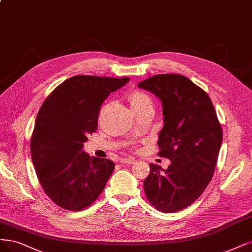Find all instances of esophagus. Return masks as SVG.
I'll list each match as a JSON object with an SVG mask.
<instances>
[{"mask_svg": "<svg viewBox=\"0 0 252 252\" xmlns=\"http://www.w3.org/2000/svg\"><path fill=\"white\" fill-rule=\"evenodd\" d=\"M120 161L124 164H132L135 162V159L131 158H122Z\"/></svg>", "mask_w": 252, "mask_h": 252, "instance_id": "34e87169", "label": "esophagus"}]
</instances>
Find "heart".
<instances>
[{
	"instance_id": "obj_1",
	"label": "heart",
	"mask_w": 252,
	"mask_h": 252,
	"mask_svg": "<svg viewBox=\"0 0 252 252\" xmlns=\"http://www.w3.org/2000/svg\"><path fill=\"white\" fill-rule=\"evenodd\" d=\"M130 104L132 108H141L146 106L153 107V102L150 96L143 92H135L130 96Z\"/></svg>"
}]
</instances>
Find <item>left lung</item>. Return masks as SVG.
<instances>
[{
    "label": "left lung",
    "mask_w": 252,
    "mask_h": 252,
    "mask_svg": "<svg viewBox=\"0 0 252 252\" xmlns=\"http://www.w3.org/2000/svg\"><path fill=\"white\" fill-rule=\"evenodd\" d=\"M137 86L161 101L158 155L171 160L167 170L150 163L145 193L156 210L174 213L192 204L210 184L221 148V125L207 94L185 76L155 75Z\"/></svg>",
    "instance_id": "left-lung-1"
}]
</instances>
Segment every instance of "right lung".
Here are the masks:
<instances>
[{
	"instance_id": "right-lung-1",
	"label": "right lung",
	"mask_w": 252,
	"mask_h": 252,
	"mask_svg": "<svg viewBox=\"0 0 252 252\" xmlns=\"http://www.w3.org/2000/svg\"><path fill=\"white\" fill-rule=\"evenodd\" d=\"M129 78L74 76L41 105L31 137V156L39 184L63 209L81 211L105 188L116 164L82 150L98 128L99 110L110 93Z\"/></svg>"
}]
</instances>
